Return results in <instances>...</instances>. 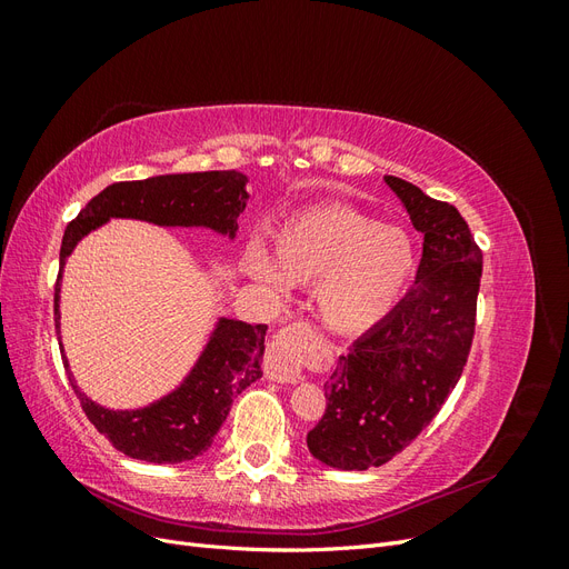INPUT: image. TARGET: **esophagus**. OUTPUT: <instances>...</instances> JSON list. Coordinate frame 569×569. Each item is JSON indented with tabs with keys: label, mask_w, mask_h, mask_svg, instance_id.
I'll return each mask as SVG.
<instances>
[{
	"label": "esophagus",
	"mask_w": 569,
	"mask_h": 569,
	"mask_svg": "<svg viewBox=\"0 0 569 569\" xmlns=\"http://www.w3.org/2000/svg\"><path fill=\"white\" fill-rule=\"evenodd\" d=\"M313 332L306 322L289 325L270 343V353L266 360V375L272 382L295 385L301 380V360L306 349L311 347Z\"/></svg>",
	"instance_id": "obj_1"
}]
</instances>
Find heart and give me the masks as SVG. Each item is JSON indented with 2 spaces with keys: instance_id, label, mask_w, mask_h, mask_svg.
Here are the masks:
<instances>
[{
  "instance_id": "obj_1",
  "label": "heart",
  "mask_w": 569,
  "mask_h": 569,
  "mask_svg": "<svg viewBox=\"0 0 569 569\" xmlns=\"http://www.w3.org/2000/svg\"><path fill=\"white\" fill-rule=\"evenodd\" d=\"M418 251L406 228L375 222L351 206H318L287 220L272 237V253L249 249L253 280L313 284L320 322L337 335H360L380 325L406 295Z\"/></svg>"
}]
</instances>
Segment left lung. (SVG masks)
<instances>
[{
    "label": "left lung",
    "instance_id": "1",
    "mask_svg": "<svg viewBox=\"0 0 569 569\" xmlns=\"http://www.w3.org/2000/svg\"><path fill=\"white\" fill-rule=\"evenodd\" d=\"M422 232L416 284L325 382L308 451L337 470L380 468L416 439L458 385L475 335L481 251L456 206L385 176Z\"/></svg>",
    "mask_w": 569,
    "mask_h": 569
}]
</instances>
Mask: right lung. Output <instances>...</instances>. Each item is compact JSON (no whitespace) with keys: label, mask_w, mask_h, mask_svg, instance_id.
Wrapping results in <instances>:
<instances>
[{"label":"right lung","mask_w":569,"mask_h":569,"mask_svg":"<svg viewBox=\"0 0 569 569\" xmlns=\"http://www.w3.org/2000/svg\"><path fill=\"white\" fill-rule=\"evenodd\" d=\"M247 182L249 178L237 170L116 182L84 206L63 232L54 291V320L63 368L84 416L113 443V449L130 458L176 465L194 460L209 449L220 425L228 418L232 401L249 385L261 380L268 325L218 318L197 363L173 391L142 408L113 410L80 391L63 353L59 311L63 266L82 239L107 226L111 218L144 220L161 228H206L234 239L237 218L249 201Z\"/></svg>","instance_id":"obj_1"}]
</instances>
